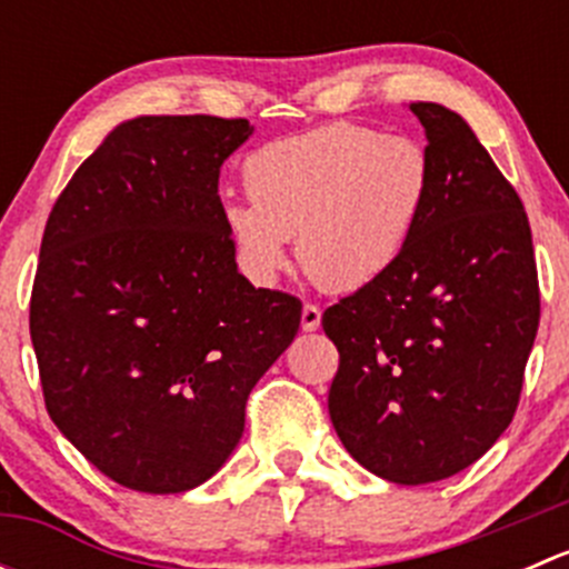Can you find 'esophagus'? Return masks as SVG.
I'll return each mask as SVG.
<instances>
[{"instance_id":"1","label":"esophagus","mask_w":569,"mask_h":569,"mask_svg":"<svg viewBox=\"0 0 569 569\" xmlns=\"http://www.w3.org/2000/svg\"><path fill=\"white\" fill-rule=\"evenodd\" d=\"M300 325H302V330H306V332L317 330V327L321 325V311H319V308L311 306V302H306V306H302Z\"/></svg>"}]
</instances>
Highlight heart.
<instances>
[{
	"label": "heart",
	"instance_id": "heart-1",
	"mask_svg": "<svg viewBox=\"0 0 569 569\" xmlns=\"http://www.w3.org/2000/svg\"><path fill=\"white\" fill-rule=\"evenodd\" d=\"M244 187L250 200H228L222 226L256 283L278 278L297 237L313 283L355 291L405 252L427 209L432 164L410 137L327 123L250 153Z\"/></svg>",
	"mask_w": 569,
	"mask_h": 569
}]
</instances>
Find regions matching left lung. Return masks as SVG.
<instances>
[{"mask_svg":"<svg viewBox=\"0 0 569 569\" xmlns=\"http://www.w3.org/2000/svg\"><path fill=\"white\" fill-rule=\"evenodd\" d=\"M432 164L399 261L321 317L338 347L327 410L343 449L396 485L473 465L518 410L539 327L529 217L451 109L416 101Z\"/></svg>","mask_w":569,"mask_h":569,"instance_id":"obj_1","label":"left lung"}]
</instances>
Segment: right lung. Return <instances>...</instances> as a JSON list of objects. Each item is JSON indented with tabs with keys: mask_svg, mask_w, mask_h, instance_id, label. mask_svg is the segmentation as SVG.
Segmentation results:
<instances>
[{
	"mask_svg": "<svg viewBox=\"0 0 569 569\" xmlns=\"http://www.w3.org/2000/svg\"><path fill=\"white\" fill-rule=\"evenodd\" d=\"M250 134L244 118L126 120L46 222L30 302L46 410L129 490L211 479L300 330V300L239 274L222 226L220 168Z\"/></svg>",
	"mask_w": 569,
	"mask_h": 569,
	"instance_id": "right-lung-1",
	"label": "right lung"
}]
</instances>
